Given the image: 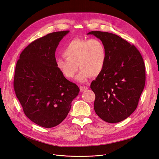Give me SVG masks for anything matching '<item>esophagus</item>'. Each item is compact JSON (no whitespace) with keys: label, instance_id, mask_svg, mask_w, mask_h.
Listing matches in <instances>:
<instances>
[{"label":"esophagus","instance_id":"34e87169","mask_svg":"<svg viewBox=\"0 0 159 159\" xmlns=\"http://www.w3.org/2000/svg\"><path fill=\"white\" fill-rule=\"evenodd\" d=\"M88 89V87H86V86H80V91H86L87 89Z\"/></svg>","mask_w":159,"mask_h":159}]
</instances>
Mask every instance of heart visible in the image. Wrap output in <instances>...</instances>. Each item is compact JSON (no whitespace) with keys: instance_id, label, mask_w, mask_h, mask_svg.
I'll return each instance as SVG.
<instances>
[{"instance_id":"heart-1","label":"heart","mask_w":159,"mask_h":159,"mask_svg":"<svg viewBox=\"0 0 159 159\" xmlns=\"http://www.w3.org/2000/svg\"><path fill=\"white\" fill-rule=\"evenodd\" d=\"M65 58L56 60L57 69L66 78L71 79L80 68L77 80L86 82L91 76L96 77L102 71L106 61V49L98 39L71 40L63 50Z\"/></svg>"}]
</instances>
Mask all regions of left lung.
<instances>
[{"label": "left lung", "mask_w": 159, "mask_h": 159, "mask_svg": "<svg viewBox=\"0 0 159 159\" xmlns=\"http://www.w3.org/2000/svg\"><path fill=\"white\" fill-rule=\"evenodd\" d=\"M106 49L104 68L90 88L95 94L94 110L103 120L116 123L127 119L137 107L146 81L143 57L134 45L113 33L90 31Z\"/></svg>", "instance_id": "left-lung-1"}]
</instances>
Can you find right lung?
Here are the masks:
<instances>
[{
	"instance_id": "obj_1",
	"label": "right lung",
	"mask_w": 159,
	"mask_h": 159,
	"mask_svg": "<svg viewBox=\"0 0 159 159\" xmlns=\"http://www.w3.org/2000/svg\"><path fill=\"white\" fill-rule=\"evenodd\" d=\"M69 32H53L32 42L22 52L15 67L13 86L24 113L46 128L64 120L80 91L56 66V49Z\"/></svg>"
}]
</instances>
